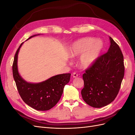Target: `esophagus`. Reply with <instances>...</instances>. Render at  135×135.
I'll return each instance as SVG.
<instances>
[{"label":"esophagus","mask_w":135,"mask_h":135,"mask_svg":"<svg viewBox=\"0 0 135 135\" xmlns=\"http://www.w3.org/2000/svg\"><path fill=\"white\" fill-rule=\"evenodd\" d=\"M72 76L73 78H76L78 77V74H76V73H73Z\"/></svg>","instance_id":"1"}]
</instances>
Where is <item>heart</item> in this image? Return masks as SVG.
<instances>
[{
	"mask_svg": "<svg viewBox=\"0 0 135 135\" xmlns=\"http://www.w3.org/2000/svg\"><path fill=\"white\" fill-rule=\"evenodd\" d=\"M103 48V44L100 40L91 37L81 38L73 43L69 51L71 58L79 57V65L83 68L91 66L95 62Z\"/></svg>",
	"mask_w": 135,
	"mask_h": 135,
	"instance_id": "1",
	"label": "heart"
}]
</instances>
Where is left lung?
I'll return each mask as SVG.
<instances>
[{"instance_id": "1", "label": "left lung", "mask_w": 135, "mask_h": 135, "mask_svg": "<svg viewBox=\"0 0 135 135\" xmlns=\"http://www.w3.org/2000/svg\"><path fill=\"white\" fill-rule=\"evenodd\" d=\"M110 46L83 75V100L93 108L105 107L115 99L124 74L123 56L119 46L109 37Z\"/></svg>"}]
</instances>
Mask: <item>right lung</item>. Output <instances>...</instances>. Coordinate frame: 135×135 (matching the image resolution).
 <instances>
[{
    "label": "right lung",
    "mask_w": 135,
    "mask_h": 135,
    "mask_svg": "<svg viewBox=\"0 0 135 135\" xmlns=\"http://www.w3.org/2000/svg\"><path fill=\"white\" fill-rule=\"evenodd\" d=\"M36 35L30 36L26 40ZM23 43L16 51L12 66L13 78L18 93L23 101L30 107L39 111L48 110L60 100L65 85L70 81L71 74L57 75L38 83L27 82L20 75L17 67L18 54Z\"/></svg>",
    "instance_id": "right-lung-1"
}]
</instances>
